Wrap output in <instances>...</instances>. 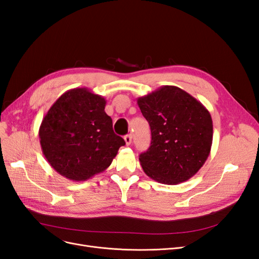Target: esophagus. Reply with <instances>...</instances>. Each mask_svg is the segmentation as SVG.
Returning a JSON list of instances; mask_svg holds the SVG:
<instances>
[{
  "label": "esophagus",
  "mask_w": 259,
  "mask_h": 259,
  "mask_svg": "<svg viewBox=\"0 0 259 259\" xmlns=\"http://www.w3.org/2000/svg\"><path fill=\"white\" fill-rule=\"evenodd\" d=\"M124 140H125V144H126L127 146H130L132 144V136L131 135L124 136Z\"/></svg>",
  "instance_id": "esophagus-1"
}]
</instances>
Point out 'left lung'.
Wrapping results in <instances>:
<instances>
[{
	"mask_svg": "<svg viewBox=\"0 0 259 259\" xmlns=\"http://www.w3.org/2000/svg\"><path fill=\"white\" fill-rule=\"evenodd\" d=\"M137 104L151 130V145L139 155L146 175L161 184L177 185L197 174L213 143L207 109L173 85L139 97Z\"/></svg>",
	"mask_w": 259,
	"mask_h": 259,
	"instance_id": "1",
	"label": "left lung"
}]
</instances>
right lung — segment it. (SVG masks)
Here are the masks:
<instances>
[{"label":"right lung","instance_id":"1","mask_svg":"<svg viewBox=\"0 0 259 259\" xmlns=\"http://www.w3.org/2000/svg\"><path fill=\"white\" fill-rule=\"evenodd\" d=\"M106 99L89 89H72L43 117L38 137L44 156L61 176L85 182L107 169L124 139L114 134Z\"/></svg>","mask_w":259,"mask_h":259}]
</instances>
